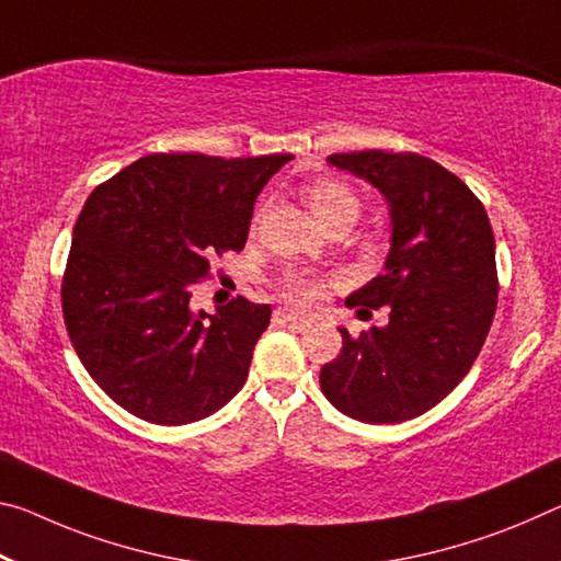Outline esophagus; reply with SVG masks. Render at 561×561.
<instances>
[{
  "label": "esophagus",
  "mask_w": 561,
  "mask_h": 561,
  "mask_svg": "<svg viewBox=\"0 0 561 561\" xmlns=\"http://www.w3.org/2000/svg\"><path fill=\"white\" fill-rule=\"evenodd\" d=\"M277 322H282V324H287L289 329H297V332H307L309 327H312V322H309L307 317H301V314H295V312H284V309H279L277 314Z\"/></svg>",
  "instance_id": "esophagus-1"
}]
</instances>
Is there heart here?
<instances>
[{
    "instance_id": "b5f03b06",
    "label": "heart",
    "mask_w": 561,
    "mask_h": 561,
    "mask_svg": "<svg viewBox=\"0 0 561 561\" xmlns=\"http://www.w3.org/2000/svg\"><path fill=\"white\" fill-rule=\"evenodd\" d=\"M307 199L312 207L317 221L334 215H359V197L350 186L336 180H314L307 184ZM282 295L295 301V305L309 307L324 295V282L305 272H291L282 282Z\"/></svg>"
}]
</instances>
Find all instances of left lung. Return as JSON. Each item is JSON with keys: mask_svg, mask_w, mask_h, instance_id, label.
<instances>
[{"mask_svg": "<svg viewBox=\"0 0 561 561\" xmlns=\"http://www.w3.org/2000/svg\"><path fill=\"white\" fill-rule=\"evenodd\" d=\"M385 197V272L350 305L389 307V324L352 340L319 385L332 407L367 424L414 420L437 407L472 369L496 309L494 234L469 186L434 159L381 149L327 157Z\"/></svg>", "mask_w": 561, "mask_h": 561, "instance_id": "obj_1", "label": "left lung"}]
</instances>
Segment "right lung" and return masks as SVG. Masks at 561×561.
I'll use <instances>...</instances> for the list:
<instances>
[{
	"label": "right lung",
	"mask_w": 561,
	"mask_h": 561,
	"mask_svg": "<svg viewBox=\"0 0 561 561\" xmlns=\"http://www.w3.org/2000/svg\"><path fill=\"white\" fill-rule=\"evenodd\" d=\"M289 159L149 154L89 194L61 309L89 377L129 414L192 424L242 389L272 309L237 297L194 312L192 284L244 249L254 202Z\"/></svg>",
	"instance_id": "add662e5"
}]
</instances>
